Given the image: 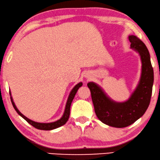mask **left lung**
Masks as SVG:
<instances>
[{"label":"left lung","instance_id":"left-lung-1","mask_svg":"<svg viewBox=\"0 0 160 160\" xmlns=\"http://www.w3.org/2000/svg\"><path fill=\"white\" fill-rule=\"evenodd\" d=\"M128 39L130 48L139 53L142 63L140 81L129 99L114 102L95 82L88 83L97 118L106 125L119 128L128 127L143 115L150 103L154 82V70L147 46L135 35H130Z\"/></svg>","mask_w":160,"mask_h":160}]
</instances>
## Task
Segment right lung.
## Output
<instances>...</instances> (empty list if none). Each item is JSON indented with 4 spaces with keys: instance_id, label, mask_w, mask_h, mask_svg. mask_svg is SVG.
<instances>
[{
    "instance_id": "obj_1",
    "label": "right lung",
    "mask_w": 160,
    "mask_h": 160,
    "mask_svg": "<svg viewBox=\"0 0 160 160\" xmlns=\"http://www.w3.org/2000/svg\"><path fill=\"white\" fill-rule=\"evenodd\" d=\"M82 83L79 82L78 84L76 85L73 88L72 90L70 92V93H69L68 99H67L64 114H63L62 118L59 119V120H58L57 121H56V122H53L40 123V122H35V121L30 120V119H28V118H26L25 116L23 115V114H22L21 112L19 111V110H18L17 107H16L14 102H13L12 96H11V101H12V103L13 108H14V109L17 111V113L19 114V115L22 117V118H23L24 120L27 121V122H28V123H30L31 125H32L33 127H35V128H37V129H39V130H51L56 129V128H59V127H61V126L64 125L65 123L67 122V120H68V119L69 118V114H70V106H71L73 98H75V96L76 93H77L78 90L79 89V88L82 86ZM9 93L11 96V92H9Z\"/></svg>"
}]
</instances>
